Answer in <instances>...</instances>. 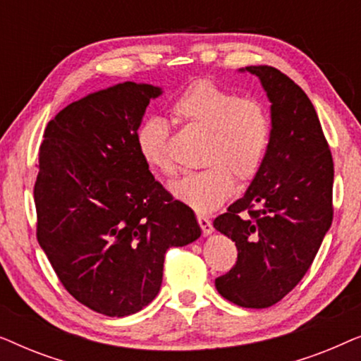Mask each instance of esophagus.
Instances as JSON below:
<instances>
[{"label":"esophagus","mask_w":361,"mask_h":361,"mask_svg":"<svg viewBox=\"0 0 361 361\" xmlns=\"http://www.w3.org/2000/svg\"><path fill=\"white\" fill-rule=\"evenodd\" d=\"M197 221H199L200 228H202V233H204V236H209L212 231H214V226H212V221L207 219V216H202L199 215L197 216Z\"/></svg>","instance_id":"obj_1"}]
</instances>
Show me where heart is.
<instances>
[{
	"instance_id": "obj_1",
	"label": "heart",
	"mask_w": 361,
	"mask_h": 361,
	"mask_svg": "<svg viewBox=\"0 0 361 361\" xmlns=\"http://www.w3.org/2000/svg\"><path fill=\"white\" fill-rule=\"evenodd\" d=\"M171 113L185 126L205 131L202 162L207 166L171 184V194L209 214L228 199L236 180H253L269 151L273 123L263 102L238 97L219 83L200 78L172 102ZM136 147L151 171L174 176L169 128L159 116H149L136 130Z\"/></svg>"
}]
</instances>
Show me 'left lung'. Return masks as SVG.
<instances>
[{
  "label": "left lung",
  "instance_id": "8db88e82",
  "mask_svg": "<svg viewBox=\"0 0 361 361\" xmlns=\"http://www.w3.org/2000/svg\"><path fill=\"white\" fill-rule=\"evenodd\" d=\"M271 102L269 151L245 195L214 220L238 258L215 279L240 307L266 309L289 294L322 245L334 219V161L309 97L278 68L250 66Z\"/></svg>",
  "mask_w": 361,
  "mask_h": 361
}]
</instances>
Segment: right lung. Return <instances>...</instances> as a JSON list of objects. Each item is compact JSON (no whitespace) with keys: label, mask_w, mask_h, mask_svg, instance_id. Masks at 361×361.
I'll use <instances>...</instances> for the list:
<instances>
[{"label":"right lung","mask_w":361,"mask_h":361,"mask_svg":"<svg viewBox=\"0 0 361 361\" xmlns=\"http://www.w3.org/2000/svg\"><path fill=\"white\" fill-rule=\"evenodd\" d=\"M161 93L135 82L90 93L47 123L39 147V245L68 294L108 317L146 307L166 251L202 233L137 152L136 130Z\"/></svg>","instance_id":"1"}]
</instances>
